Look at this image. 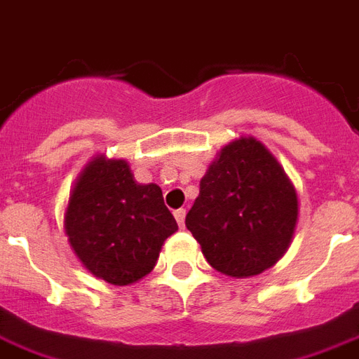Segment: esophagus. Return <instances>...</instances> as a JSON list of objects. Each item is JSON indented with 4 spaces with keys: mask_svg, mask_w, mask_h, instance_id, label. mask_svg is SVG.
I'll use <instances>...</instances> for the list:
<instances>
[{
    "mask_svg": "<svg viewBox=\"0 0 359 359\" xmlns=\"http://www.w3.org/2000/svg\"><path fill=\"white\" fill-rule=\"evenodd\" d=\"M174 217H176L177 225H180V227H183V225H185V210L183 208L176 210V212H174Z\"/></svg>",
    "mask_w": 359,
    "mask_h": 359,
    "instance_id": "34e87169",
    "label": "esophagus"
}]
</instances>
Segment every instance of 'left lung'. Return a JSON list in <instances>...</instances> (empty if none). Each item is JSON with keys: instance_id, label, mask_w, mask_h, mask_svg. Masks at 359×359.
<instances>
[{"instance_id": "left-lung-1", "label": "left lung", "mask_w": 359, "mask_h": 359, "mask_svg": "<svg viewBox=\"0 0 359 359\" xmlns=\"http://www.w3.org/2000/svg\"><path fill=\"white\" fill-rule=\"evenodd\" d=\"M299 196L284 166L253 136L229 142L201 180L185 225L221 274L250 278L292 244Z\"/></svg>"}]
</instances>
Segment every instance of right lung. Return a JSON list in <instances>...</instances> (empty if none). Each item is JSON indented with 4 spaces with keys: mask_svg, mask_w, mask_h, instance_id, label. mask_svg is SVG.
<instances>
[{
    "mask_svg": "<svg viewBox=\"0 0 359 359\" xmlns=\"http://www.w3.org/2000/svg\"><path fill=\"white\" fill-rule=\"evenodd\" d=\"M177 223L157 183L134 180L125 158L96 155L83 168L64 212L67 242L90 274L130 285L157 265Z\"/></svg>",
    "mask_w": 359,
    "mask_h": 359,
    "instance_id": "right-lung-1",
    "label": "right lung"
}]
</instances>
